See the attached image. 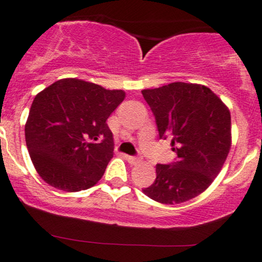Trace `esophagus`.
<instances>
[{
    "label": "esophagus",
    "instance_id": "1",
    "mask_svg": "<svg viewBox=\"0 0 262 262\" xmlns=\"http://www.w3.org/2000/svg\"><path fill=\"white\" fill-rule=\"evenodd\" d=\"M125 159H127V161L132 165H135V164H138V162H140V159L135 158V156H128L127 155V156H125Z\"/></svg>",
    "mask_w": 262,
    "mask_h": 262
}]
</instances>
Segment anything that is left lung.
Masks as SVG:
<instances>
[{
    "instance_id": "left-lung-1",
    "label": "left lung",
    "mask_w": 262,
    "mask_h": 262,
    "mask_svg": "<svg viewBox=\"0 0 262 262\" xmlns=\"http://www.w3.org/2000/svg\"><path fill=\"white\" fill-rule=\"evenodd\" d=\"M160 138L170 137L177 160L156 165V179L143 192L164 204L197 197L221 172L231 146L230 112L204 85L172 82L141 91Z\"/></svg>"
}]
</instances>
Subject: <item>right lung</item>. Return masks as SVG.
<instances>
[{"label": "right lung", "mask_w": 262, "mask_h": 262, "mask_svg": "<svg viewBox=\"0 0 262 262\" xmlns=\"http://www.w3.org/2000/svg\"><path fill=\"white\" fill-rule=\"evenodd\" d=\"M124 98L122 90L80 79H61L35 96L26 144L48 185L77 192L100 181L113 158V134L106 121Z\"/></svg>", "instance_id": "obj_1"}]
</instances>
